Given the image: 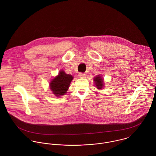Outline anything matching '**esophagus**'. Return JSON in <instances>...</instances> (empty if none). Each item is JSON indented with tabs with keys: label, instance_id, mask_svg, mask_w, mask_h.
Segmentation results:
<instances>
[{
	"label": "esophagus",
	"instance_id": "1",
	"mask_svg": "<svg viewBox=\"0 0 156 156\" xmlns=\"http://www.w3.org/2000/svg\"><path fill=\"white\" fill-rule=\"evenodd\" d=\"M78 76L80 78H85L86 77V74L84 73H80Z\"/></svg>",
	"mask_w": 156,
	"mask_h": 156
}]
</instances>
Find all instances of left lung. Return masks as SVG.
Listing matches in <instances>:
<instances>
[{"label": "left lung", "instance_id": "1", "mask_svg": "<svg viewBox=\"0 0 156 156\" xmlns=\"http://www.w3.org/2000/svg\"><path fill=\"white\" fill-rule=\"evenodd\" d=\"M94 81L95 83V85L97 89H102L104 86V82H103V79L101 77V76L98 75L97 76L95 77L94 79Z\"/></svg>", "mask_w": 156, "mask_h": 156}]
</instances>
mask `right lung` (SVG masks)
I'll return each mask as SVG.
<instances>
[{
	"label": "right lung",
	"instance_id": "right-lung-1",
	"mask_svg": "<svg viewBox=\"0 0 156 156\" xmlns=\"http://www.w3.org/2000/svg\"><path fill=\"white\" fill-rule=\"evenodd\" d=\"M73 77L67 74L64 71H60L59 74L56 76L50 83V88L52 92L57 97H61L67 93Z\"/></svg>",
	"mask_w": 156,
	"mask_h": 156
}]
</instances>
